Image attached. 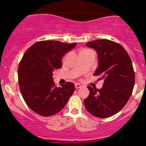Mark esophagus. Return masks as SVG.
Returning <instances> with one entry per match:
<instances>
[{
  "label": "esophagus",
  "instance_id": "obj_1",
  "mask_svg": "<svg viewBox=\"0 0 146 146\" xmlns=\"http://www.w3.org/2000/svg\"><path fill=\"white\" fill-rule=\"evenodd\" d=\"M75 87H76V89H78V88H82V85H80V84H78V83H76L75 84Z\"/></svg>",
  "mask_w": 146,
  "mask_h": 146
}]
</instances>
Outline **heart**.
<instances>
[{
  "label": "heart",
  "instance_id": "heart-1",
  "mask_svg": "<svg viewBox=\"0 0 146 146\" xmlns=\"http://www.w3.org/2000/svg\"><path fill=\"white\" fill-rule=\"evenodd\" d=\"M88 51V50H87V49H85V50H82V51H80V52H82V51Z\"/></svg>",
  "mask_w": 146,
  "mask_h": 146
}]
</instances>
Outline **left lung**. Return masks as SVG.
Listing matches in <instances>:
<instances>
[{
	"instance_id": "8db88e82",
	"label": "left lung",
	"mask_w": 146,
	"mask_h": 146,
	"mask_svg": "<svg viewBox=\"0 0 146 146\" xmlns=\"http://www.w3.org/2000/svg\"><path fill=\"white\" fill-rule=\"evenodd\" d=\"M86 46L95 48L99 64L94 76L104 83L101 89L88 86L90 95L84 100L88 112L99 118H107L119 112L133 92L135 73L130 56L121 45L108 39H97Z\"/></svg>"
}]
</instances>
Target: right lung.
Here are the masks:
<instances>
[{
	"label": "right lung",
	"mask_w": 146,
	"mask_h": 146,
	"mask_svg": "<svg viewBox=\"0 0 146 146\" xmlns=\"http://www.w3.org/2000/svg\"><path fill=\"white\" fill-rule=\"evenodd\" d=\"M54 40L40 41L31 46L18 66V83L22 96L32 111L42 117L59 112L75 90L71 82L56 87L53 72L62 66L61 58L76 46Z\"/></svg>",
	"instance_id": "right-lung-1"
}]
</instances>
